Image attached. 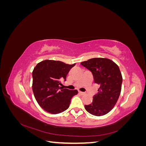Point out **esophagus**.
Segmentation results:
<instances>
[{
    "label": "esophagus",
    "instance_id": "34e87169",
    "mask_svg": "<svg viewBox=\"0 0 146 146\" xmlns=\"http://www.w3.org/2000/svg\"><path fill=\"white\" fill-rule=\"evenodd\" d=\"M79 94H81V95H85V92H82V91H79Z\"/></svg>",
    "mask_w": 146,
    "mask_h": 146
}]
</instances>
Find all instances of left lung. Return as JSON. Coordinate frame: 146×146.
<instances>
[{"label": "left lung", "mask_w": 146, "mask_h": 146, "mask_svg": "<svg viewBox=\"0 0 146 146\" xmlns=\"http://www.w3.org/2000/svg\"><path fill=\"white\" fill-rule=\"evenodd\" d=\"M81 64L90 70L95 83L100 85L92 104L85 108L92 115L104 116L114 108L120 96L122 83L120 69L112 60L104 58H91Z\"/></svg>", "instance_id": "left-lung-1"}]
</instances>
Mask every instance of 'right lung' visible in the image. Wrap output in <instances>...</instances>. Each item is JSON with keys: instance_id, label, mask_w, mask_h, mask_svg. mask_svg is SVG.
Returning <instances> with one entry per match:
<instances>
[{"instance_id": "obj_1", "label": "right lung", "mask_w": 146, "mask_h": 146, "mask_svg": "<svg viewBox=\"0 0 146 146\" xmlns=\"http://www.w3.org/2000/svg\"><path fill=\"white\" fill-rule=\"evenodd\" d=\"M76 64L46 60L37 64L32 72V90L39 106L47 112L58 114L67 110L72 98L78 94L76 90L63 89L60 85L70 69Z\"/></svg>"}]
</instances>
